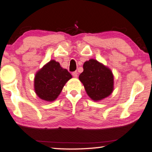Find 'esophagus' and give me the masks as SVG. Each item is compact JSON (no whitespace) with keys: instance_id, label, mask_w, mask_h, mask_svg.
<instances>
[{"instance_id":"34e87169","label":"esophagus","mask_w":152,"mask_h":152,"mask_svg":"<svg viewBox=\"0 0 152 152\" xmlns=\"http://www.w3.org/2000/svg\"><path fill=\"white\" fill-rule=\"evenodd\" d=\"M72 76H73L74 78H77V77H78V72H72Z\"/></svg>"}]
</instances>
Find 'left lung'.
<instances>
[{
	"label": "left lung",
	"mask_w": 152,
	"mask_h": 152,
	"mask_svg": "<svg viewBox=\"0 0 152 152\" xmlns=\"http://www.w3.org/2000/svg\"><path fill=\"white\" fill-rule=\"evenodd\" d=\"M83 69L79 80L93 100H102L112 94L114 78L108 67L97 60L90 59L84 63Z\"/></svg>",
	"instance_id": "left-lung-1"
}]
</instances>
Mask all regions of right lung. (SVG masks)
Instances as JSON below:
<instances>
[{"label": "right lung", "mask_w": 152, "mask_h": 152, "mask_svg": "<svg viewBox=\"0 0 152 152\" xmlns=\"http://www.w3.org/2000/svg\"><path fill=\"white\" fill-rule=\"evenodd\" d=\"M72 76L59 63L51 60L35 74L34 80L35 91L37 96L47 102L55 100L63 87Z\"/></svg>", "instance_id": "right-lung-1"}]
</instances>
